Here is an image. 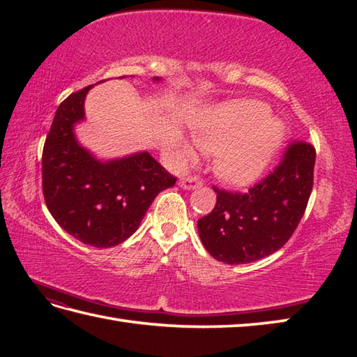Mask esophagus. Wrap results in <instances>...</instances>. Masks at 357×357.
<instances>
[{"instance_id": "34e87169", "label": "esophagus", "mask_w": 357, "mask_h": 357, "mask_svg": "<svg viewBox=\"0 0 357 357\" xmlns=\"http://www.w3.org/2000/svg\"><path fill=\"white\" fill-rule=\"evenodd\" d=\"M202 184V181L198 176H187L179 179V187L185 188V190H192V188L199 187Z\"/></svg>"}]
</instances>
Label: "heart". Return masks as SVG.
<instances>
[{"instance_id":"heart-1","label":"heart","mask_w":357,"mask_h":357,"mask_svg":"<svg viewBox=\"0 0 357 357\" xmlns=\"http://www.w3.org/2000/svg\"><path fill=\"white\" fill-rule=\"evenodd\" d=\"M284 139V126L270 116L267 104L252 100L222 105L195 132L196 146L204 153L216 155L215 172L231 185L255 181ZM192 159L193 150L184 146Z\"/></svg>"}]
</instances>
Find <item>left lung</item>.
<instances>
[{"mask_svg":"<svg viewBox=\"0 0 357 357\" xmlns=\"http://www.w3.org/2000/svg\"><path fill=\"white\" fill-rule=\"evenodd\" d=\"M314 161L312 144L293 141L275 170L248 192L213 187L216 206L198 221L207 252L224 264L238 265L262 259L284 247L305 213Z\"/></svg>","mask_w":357,"mask_h":357,"instance_id":"8db88e82","label":"left lung"}]
</instances>
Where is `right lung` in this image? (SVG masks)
Instances as JSON below:
<instances>
[{"label":"right lung","instance_id":"1","mask_svg":"<svg viewBox=\"0 0 357 357\" xmlns=\"http://www.w3.org/2000/svg\"><path fill=\"white\" fill-rule=\"evenodd\" d=\"M90 89L67 96L55 113L43 149V195L61 229L82 244L109 248L138 230L158 193L176 178L147 151L102 162L79 146L73 126L84 119Z\"/></svg>","mask_w":357,"mask_h":357}]
</instances>
